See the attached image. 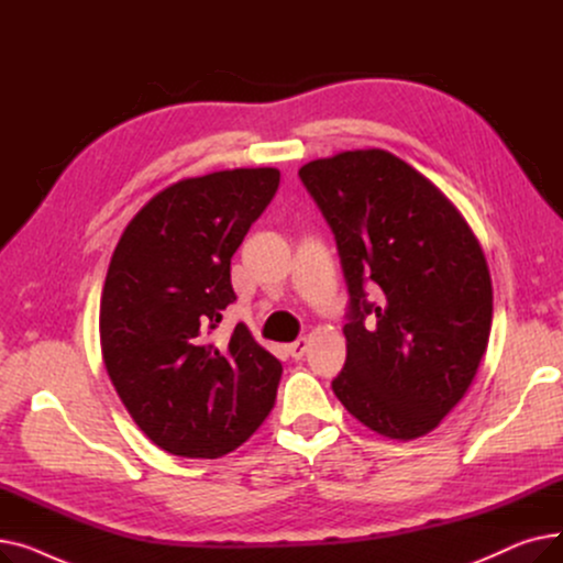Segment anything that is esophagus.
I'll return each instance as SVG.
<instances>
[{
    "label": "esophagus",
    "instance_id": "esophagus-1",
    "mask_svg": "<svg viewBox=\"0 0 563 563\" xmlns=\"http://www.w3.org/2000/svg\"><path fill=\"white\" fill-rule=\"evenodd\" d=\"M308 344H310V340L308 338H299L297 342H291L289 346H287V351H289V356L291 358H303V353L308 351Z\"/></svg>",
    "mask_w": 563,
    "mask_h": 563
}]
</instances>
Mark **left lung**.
I'll use <instances>...</instances> for the list:
<instances>
[{
    "label": "left lung",
    "instance_id": "left-lung-1",
    "mask_svg": "<svg viewBox=\"0 0 563 563\" xmlns=\"http://www.w3.org/2000/svg\"><path fill=\"white\" fill-rule=\"evenodd\" d=\"M299 175L335 234L351 297L333 393L367 429L422 438L465 397L488 346L482 244L429 177L380 147L308 162ZM367 282L382 289L378 307Z\"/></svg>",
    "mask_w": 563,
    "mask_h": 563
}]
</instances>
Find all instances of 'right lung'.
Returning a JSON list of instances; mask_svg holds the SVG:
<instances>
[{
  "label": "right lung",
  "instance_id": "add662e5",
  "mask_svg": "<svg viewBox=\"0 0 563 563\" xmlns=\"http://www.w3.org/2000/svg\"><path fill=\"white\" fill-rule=\"evenodd\" d=\"M280 183L278 168L185 177L147 200L111 255L100 301L107 374L136 427L168 454L219 459L269 416L283 365L244 323L230 260Z\"/></svg>",
  "mask_w": 563,
  "mask_h": 563
}]
</instances>
